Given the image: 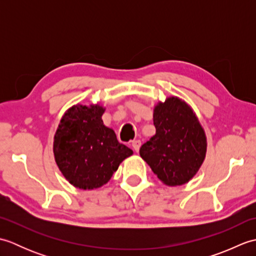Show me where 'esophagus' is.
Returning a JSON list of instances; mask_svg holds the SVG:
<instances>
[{"mask_svg":"<svg viewBox=\"0 0 256 256\" xmlns=\"http://www.w3.org/2000/svg\"><path fill=\"white\" fill-rule=\"evenodd\" d=\"M132 148L135 152H138L140 148V140H135L132 142Z\"/></svg>","mask_w":256,"mask_h":256,"instance_id":"34e87169","label":"esophagus"}]
</instances>
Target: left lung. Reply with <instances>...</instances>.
<instances>
[{"instance_id": "8db88e82", "label": "left lung", "mask_w": 256, "mask_h": 256, "mask_svg": "<svg viewBox=\"0 0 256 256\" xmlns=\"http://www.w3.org/2000/svg\"><path fill=\"white\" fill-rule=\"evenodd\" d=\"M156 133L140 148V155L168 186L188 182L200 168L206 138L197 116L186 102L167 98L154 108Z\"/></svg>"}]
</instances>
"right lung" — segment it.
<instances>
[{"label":"right lung","instance_id":"obj_1","mask_svg":"<svg viewBox=\"0 0 256 256\" xmlns=\"http://www.w3.org/2000/svg\"><path fill=\"white\" fill-rule=\"evenodd\" d=\"M106 108L74 106L64 113L54 138L55 160L67 180L80 189H96L133 150L121 144L102 121Z\"/></svg>","mask_w":256,"mask_h":256}]
</instances>
